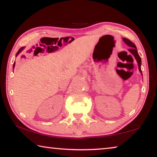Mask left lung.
I'll list each match as a JSON object with an SVG mask.
<instances>
[{
    "mask_svg": "<svg viewBox=\"0 0 157 157\" xmlns=\"http://www.w3.org/2000/svg\"><path fill=\"white\" fill-rule=\"evenodd\" d=\"M123 40L124 43H125L127 45V46L131 48L128 49L129 52H131L132 54L133 55V56H134L135 57V59H136V62L138 63V66H139V70L140 73H141V75L143 76L142 71H141V68H140V66H141V59H140V57L139 56V53H138L136 46H135V44L133 43V42H132L131 41H129V39H127L126 38H123Z\"/></svg>",
    "mask_w": 157,
    "mask_h": 157,
    "instance_id": "1",
    "label": "left lung"
}]
</instances>
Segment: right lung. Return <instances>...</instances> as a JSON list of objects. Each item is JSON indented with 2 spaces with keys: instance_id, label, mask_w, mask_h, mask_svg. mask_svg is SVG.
I'll list each match as a JSON object with an SVG mask.
<instances>
[{
  "instance_id": "add662e5",
  "label": "right lung",
  "mask_w": 157,
  "mask_h": 157,
  "mask_svg": "<svg viewBox=\"0 0 157 157\" xmlns=\"http://www.w3.org/2000/svg\"><path fill=\"white\" fill-rule=\"evenodd\" d=\"M24 48H25V47H22V48H20L19 50H18V51L17 52V55H16V57L18 56V55L19 54V53H20L21 51H22V50H23V49H24ZM14 66H15V62L14 63V65H13V70H14Z\"/></svg>"
}]
</instances>
